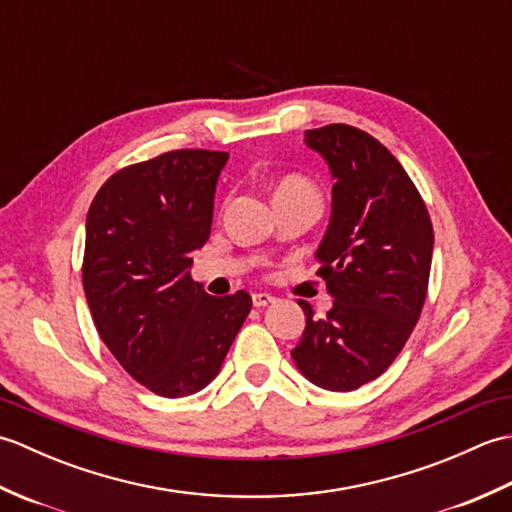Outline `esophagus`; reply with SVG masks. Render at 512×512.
Wrapping results in <instances>:
<instances>
[{"label": "esophagus", "instance_id": "34e87169", "mask_svg": "<svg viewBox=\"0 0 512 512\" xmlns=\"http://www.w3.org/2000/svg\"><path fill=\"white\" fill-rule=\"evenodd\" d=\"M273 301H275V297L268 295V292H255V295H253V306L255 308H266Z\"/></svg>", "mask_w": 512, "mask_h": 512}]
</instances>
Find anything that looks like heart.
Listing matches in <instances>:
<instances>
[{
	"label": "heart",
	"instance_id": "b5f03b06",
	"mask_svg": "<svg viewBox=\"0 0 512 512\" xmlns=\"http://www.w3.org/2000/svg\"><path fill=\"white\" fill-rule=\"evenodd\" d=\"M297 193H317V189H314L312 184L301 176H286L284 180L277 182L275 198H279V195H297Z\"/></svg>",
	"mask_w": 512,
	"mask_h": 512
}]
</instances>
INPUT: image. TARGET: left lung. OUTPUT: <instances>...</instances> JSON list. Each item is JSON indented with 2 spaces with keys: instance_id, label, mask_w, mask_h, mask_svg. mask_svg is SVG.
Returning a JSON list of instances; mask_svg holds the SVG:
<instances>
[{
  "instance_id": "1",
  "label": "left lung",
  "mask_w": 512,
  "mask_h": 512,
  "mask_svg": "<svg viewBox=\"0 0 512 512\" xmlns=\"http://www.w3.org/2000/svg\"><path fill=\"white\" fill-rule=\"evenodd\" d=\"M328 162L332 215L317 248L319 275L334 297L290 352L310 383L352 391L394 363L427 297L433 226L418 189L389 149L361 129L328 125L303 140Z\"/></svg>"
}]
</instances>
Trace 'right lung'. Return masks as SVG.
<instances>
[{"mask_svg":"<svg viewBox=\"0 0 512 512\" xmlns=\"http://www.w3.org/2000/svg\"><path fill=\"white\" fill-rule=\"evenodd\" d=\"M226 151L178 149L125 167L85 222L83 290L103 343L140 385L191 396L220 374L253 299L211 297L191 253L211 235Z\"/></svg>","mask_w":512,"mask_h":512,"instance_id":"obj_1","label":"right lung"}]
</instances>
